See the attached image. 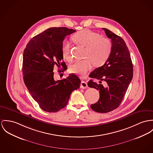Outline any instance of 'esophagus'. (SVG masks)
I'll list each match as a JSON object with an SVG mask.
<instances>
[{
	"mask_svg": "<svg viewBox=\"0 0 153 153\" xmlns=\"http://www.w3.org/2000/svg\"><path fill=\"white\" fill-rule=\"evenodd\" d=\"M88 87V85H87V83L85 82H83L82 81L81 83H80V88H87Z\"/></svg>",
	"mask_w": 153,
	"mask_h": 153,
	"instance_id": "34e87169",
	"label": "esophagus"
}]
</instances>
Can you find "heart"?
<instances>
[{"mask_svg":"<svg viewBox=\"0 0 153 153\" xmlns=\"http://www.w3.org/2000/svg\"><path fill=\"white\" fill-rule=\"evenodd\" d=\"M73 41L85 47L83 60L74 61L70 66V71L76 74L84 76L90 71L93 65H102L110 55L112 50L111 41L98 33L89 30H83L72 36ZM63 56L68 60L71 59L69 44L65 41L62 47Z\"/></svg>","mask_w":153,"mask_h":153,"instance_id":"obj_1","label":"heart"}]
</instances>
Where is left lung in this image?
<instances>
[{"instance_id": "obj_1", "label": "left lung", "mask_w": 153, "mask_h": 153, "mask_svg": "<svg viewBox=\"0 0 153 153\" xmlns=\"http://www.w3.org/2000/svg\"><path fill=\"white\" fill-rule=\"evenodd\" d=\"M111 39L112 50L104 65L95 69L89 77L99 80H90L88 85L100 91L98 102L91 105L97 112L107 113L120 105L133 78V64L129 51L124 40L110 30L102 28ZM105 82V86L102 81Z\"/></svg>"}]
</instances>
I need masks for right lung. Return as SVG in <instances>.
<instances>
[{"label":"right lung","mask_w":153,"mask_h":153,"mask_svg":"<svg viewBox=\"0 0 153 153\" xmlns=\"http://www.w3.org/2000/svg\"><path fill=\"white\" fill-rule=\"evenodd\" d=\"M76 30L66 27H52L34 36L23 52L24 83L39 107L48 112H56L67 105L73 91L79 88L81 81L71 73L66 79L55 80L53 68L67 69L62 52L66 35Z\"/></svg>","instance_id":"1"}]
</instances>
